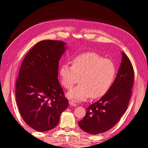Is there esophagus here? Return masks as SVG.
<instances>
[{
  "instance_id": "esophagus-1",
  "label": "esophagus",
  "mask_w": 148,
  "mask_h": 148,
  "mask_svg": "<svg viewBox=\"0 0 148 148\" xmlns=\"http://www.w3.org/2000/svg\"><path fill=\"white\" fill-rule=\"evenodd\" d=\"M69 104L71 106H77V104H75V102L72 101H69Z\"/></svg>"
}]
</instances>
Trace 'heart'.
<instances>
[{"label":"heart","mask_w":148,"mask_h":148,"mask_svg":"<svg viewBox=\"0 0 148 148\" xmlns=\"http://www.w3.org/2000/svg\"><path fill=\"white\" fill-rule=\"evenodd\" d=\"M115 75V68L111 60L103 59L96 53H86L76 57L72 65H61L59 76L65 89H70L78 82L79 85L67 93L69 99L84 101L102 96L109 90Z\"/></svg>","instance_id":"obj_1"}]
</instances>
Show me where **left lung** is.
<instances>
[{
    "instance_id": "8db88e82",
    "label": "left lung",
    "mask_w": 148,
    "mask_h": 148,
    "mask_svg": "<svg viewBox=\"0 0 148 148\" xmlns=\"http://www.w3.org/2000/svg\"><path fill=\"white\" fill-rule=\"evenodd\" d=\"M134 78L132 64L122 52V60L114 82L99 101L86 108V115L78 122L79 127L91 135L106 132L114 127L127 110Z\"/></svg>"
}]
</instances>
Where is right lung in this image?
Masks as SVG:
<instances>
[{
    "label": "right lung",
    "mask_w": 148,
    "mask_h": 148,
    "mask_svg": "<svg viewBox=\"0 0 148 148\" xmlns=\"http://www.w3.org/2000/svg\"><path fill=\"white\" fill-rule=\"evenodd\" d=\"M65 44L54 40L38 42L20 67L15 86L17 106L25 123L38 132L56 127L69 106L57 78Z\"/></svg>",
    "instance_id": "add662e5"
}]
</instances>
